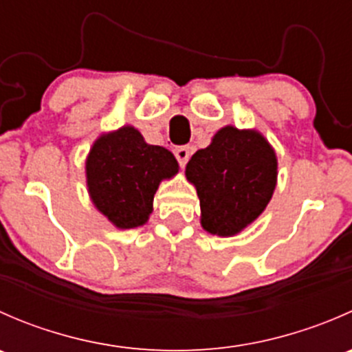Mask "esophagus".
<instances>
[{
  "instance_id": "obj_1",
  "label": "esophagus",
  "mask_w": 352,
  "mask_h": 352,
  "mask_svg": "<svg viewBox=\"0 0 352 352\" xmlns=\"http://www.w3.org/2000/svg\"><path fill=\"white\" fill-rule=\"evenodd\" d=\"M190 153H192L190 146H177L175 150H173V155H175L177 162H179L180 166H186V163L189 162L190 158Z\"/></svg>"
}]
</instances>
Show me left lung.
Segmentation results:
<instances>
[{"label": "left lung", "instance_id": "obj_1", "mask_svg": "<svg viewBox=\"0 0 352 352\" xmlns=\"http://www.w3.org/2000/svg\"><path fill=\"white\" fill-rule=\"evenodd\" d=\"M276 173L274 150L261 134L232 126L218 131L186 168L197 189L202 228L219 236L242 232L271 201Z\"/></svg>", "mask_w": 352, "mask_h": 352}]
</instances>
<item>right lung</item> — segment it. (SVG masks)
I'll return each instance as SVG.
<instances>
[{"label":"right lung","mask_w":352,"mask_h":352,"mask_svg":"<svg viewBox=\"0 0 352 352\" xmlns=\"http://www.w3.org/2000/svg\"><path fill=\"white\" fill-rule=\"evenodd\" d=\"M177 172L175 156L165 148L144 143L129 126L102 136L87 160L91 201L122 230L146 223L160 182Z\"/></svg>","instance_id":"right-lung-1"}]
</instances>
